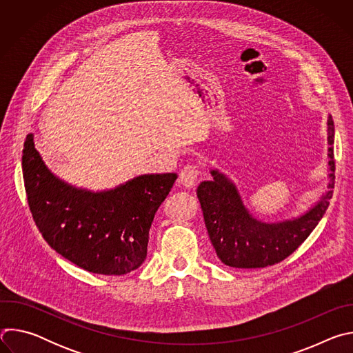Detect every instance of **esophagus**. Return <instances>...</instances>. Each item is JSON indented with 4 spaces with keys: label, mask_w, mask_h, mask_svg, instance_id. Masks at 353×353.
I'll return each mask as SVG.
<instances>
[{
    "label": "esophagus",
    "mask_w": 353,
    "mask_h": 353,
    "mask_svg": "<svg viewBox=\"0 0 353 353\" xmlns=\"http://www.w3.org/2000/svg\"><path fill=\"white\" fill-rule=\"evenodd\" d=\"M199 176V169L195 165H187L183 168L179 176V183L185 188H191Z\"/></svg>",
    "instance_id": "34e87169"
}]
</instances>
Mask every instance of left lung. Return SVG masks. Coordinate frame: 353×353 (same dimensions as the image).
<instances>
[{"instance_id":"obj_1","label":"left lung","mask_w":353,"mask_h":353,"mask_svg":"<svg viewBox=\"0 0 353 353\" xmlns=\"http://www.w3.org/2000/svg\"><path fill=\"white\" fill-rule=\"evenodd\" d=\"M328 190L306 214L283 222L256 219L244 207L236 185L221 172L211 170L212 180L203 181L196 195L205 226L219 260L229 267L251 270L283 261L303 243L324 216L335 183L334 120L328 121Z\"/></svg>"}]
</instances>
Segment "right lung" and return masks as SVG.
Instances as JSON below:
<instances>
[{
	"label": "right lung",
	"instance_id": "1",
	"mask_svg": "<svg viewBox=\"0 0 353 353\" xmlns=\"http://www.w3.org/2000/svg\"><path fill=\"white\" fill-rule=\"evenodd\" d=\"M22 172L29 210L48 245L79 268L124 275L146 259L149 229L177 174H142L108 191L77 188L47 169L26 137Z\"/></svg>",
	"mask_w": 353,
	"mask_h": 353
}]
</instances>
